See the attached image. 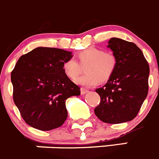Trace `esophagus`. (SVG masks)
I'll use <instances>...</instances> for the list:
<instances>
[{
    "instance_id": "esophagus-1",
    "label": "esophagus",
    "mask_w": 159,
    "mask_h": 159,
    "mask_svg": "<svg viewBox=\"0 0 159 159\" xmlns=\"http://www.w3.org/2000/svg\"><path fill=\"white\" fill-rule=\"evenodd\" d=\"M88 91H89L88 90L86 89V88H84V87H82V88H81V90H80V92H81V94H86V93H87Z\"/></svg>"
}]
</instances>
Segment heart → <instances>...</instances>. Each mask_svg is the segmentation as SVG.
<instances>
[{
    "label": "heart",
    "instance_id": "heart-1",
    "mask_svg": "<svg viewBox=\"0 0 159 159\" xmlns=\"http://www.w3.org/2000/svg\"><path fill=\"white\" fill-rule=\"evenodd\" d=\"M76 60L71 57L63 64V69L69 78L75 79L82 72L85 66L86 73L75 80L78 84L85 87H93L101 82L107 81L114 72L116 67V58L111 52H106L102 49L89 47L80 51Z\"/></svg>",
    "mask_w": 159,
    "mask_h": 159
}]
</instances>
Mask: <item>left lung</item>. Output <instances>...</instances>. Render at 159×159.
Masks as SVG:
<instances>
[{
    "mask_svg": "<svg viewBox=\"0 0 159 159\" xmlns=\"http://www.w3.org/2000/svg\"><path fill=\"white\" fill-rule=\"evenodd\" d=\"M108 43L116 67L107 83L95 90L101 100L94 113L105 123H124L136 117L148 96L150 68L135 43L117 38Z\"/></svg>",
    "mask_w": 159,
    "mask_h": 159,
    "instance_id": "8db88e82",
    "label": "left lung"
}]
</instances>
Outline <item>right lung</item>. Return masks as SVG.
<instances>
[{"label": "right lung", "mask_w": 159, "mask_h": 159, "mask_svg": "<svg viewBox=\"0 0 159 159\" xmlns=\"http://www.w3.org/2000/svg\"><path fill=\"white\" fill-rule=\"evenodd\" d=\"M72 53L38 47L19 58L11 73L13 101L26 123L42 131L61 126L68 116L67 98L80 88L65 74L64 62Z\"/></svg>", "instance_id": "add662e5"}]
</instances>
